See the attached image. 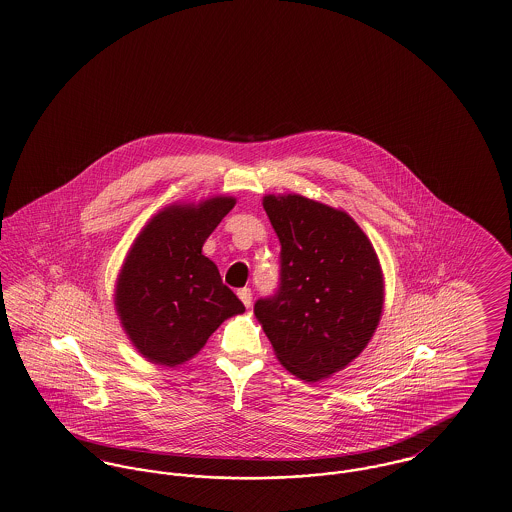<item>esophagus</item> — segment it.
I'll use <instances>...</instances> for the list:
<instances>
[{
    "mask_svg": "<svg viewBox=\"0 0 512 512\" xmlns=\"http://www.w3.org/2000/svg\"><path fill=\"white\" fill-rule=\"evenodd\" d=\"M237 295H239V299L243 301L245 307L249 308L252 305V292H250V288H241Z\"/></svg>",
    "mask_w": 512,
    "mask_h": 512,
    "instance_id": "34e87169",
    "label": "esophagus"
}]
</instances>
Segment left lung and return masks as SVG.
Instances as JSON below:
<instances>
[{
	"instance_id": "obj_1",
	"label": "left lung",
	"mask_w": 512,
	"mask_h": 512,
	"mask_svg": "<svg viewBox=\"0 0 512 512\" xmlns=\"http://www.w3.org/2000/svg\"><path fill=\"white\" fill-rule=\"evenodd\" d=\"M263 209L280 241V284L254 314L286 370L323 380L350 365L380 323V260L344 211L299 194H269Z\"/></svg>"
}]
</instances>
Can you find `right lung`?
<instances>
[{
    "instance_id": "1",
    "label": "right lung",
    "mask_w": 512,
    "mask_h": 512,
    "mask_svg": "<svg viewBox=\"0 0 512 512\" xmlns=\"http://www.w3.org/2000/svg\"><path fill=\"white\" fill-rule=\"evenodd\" d=\"M234 198L170 205L136 237L117 278L116 310L134 348L155 365L177 366L202 350L220 323L245 307L202 254Z\"/></svg>"
}]
</instances>
